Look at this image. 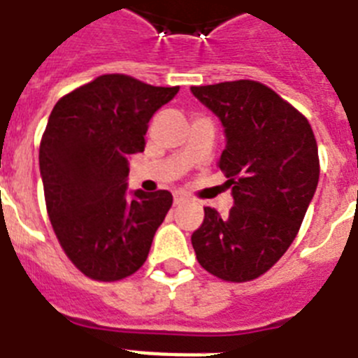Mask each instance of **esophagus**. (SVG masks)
<instances>
[{"mask_svg": "<svg viewBox=\"0 0 358 358\" xmlns=\"http://www.w3.org/2000/svg\"><path fill=\"white\" fill-rule=\"evenodd\" d=\"M173 199H174V204H182L187 196H185V193H182V191H174Z\"/></svg>", "mask_w": 358, "mask_h": 358, "instance_id": "1", "label": "esophagus"}]
</instances>
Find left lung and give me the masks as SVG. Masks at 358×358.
<instances>
[{
  "label": "left lung",
  "instance_id": "left-lung-1",
  "mask_svg": "<svg viewBox=\"0 0 358 358\" xmlns=\"http://www.w3.org/2000/svg\"><path fill=\"white\" fill-rule=\"evenodd\" d=\"M191 94L224 127L219 167L234 196L226 217L204 208L191 235L194 254L220 280H255L292 245L315 196V134L294 106L255 80L193 86Z\"/></svg>",
  "mask_w": 358,
  "mask_h": 358
}]
</instances>
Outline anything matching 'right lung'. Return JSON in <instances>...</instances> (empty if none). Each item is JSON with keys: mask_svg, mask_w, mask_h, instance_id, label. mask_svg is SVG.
<instances>
[{"mask_svg": "<svg viewBox=\"0 0 358 358\" xmlns=\"http://www.w3.org/2000/svg\"><path fill=\"white\" fill-rule=\"evenodd\" d=\"M103 75L55 104L40 143L45 206L58 243L83 274L115 281L145 263L173 206L169 191H129V158L149 121L178 94Z\"/></svg>", "mask_w": 358, "mask_h": 358, "instance_id": "add662e5", "label": "right lung"}]
</instances>
